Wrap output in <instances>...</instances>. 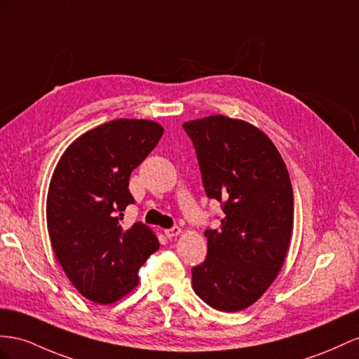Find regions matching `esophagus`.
Wrapping results in <instances>:
<instances>
[{"label": "esophagus", "instance_id": "obj_1", "mask_svg": "<svg viewBox=\"0 0 359 359\" xmlns=\"http://www.w3.org/2000/svg\"><path fill=\"white\" fill-rule=\"evenodd\" d=\"M182 233V229L180 227H171V229H165L163 231V235L167 236V238H172V236H177V235H180Z\"/></svg>", "mask_w": 359, "mask_h": 359}]
</instances>
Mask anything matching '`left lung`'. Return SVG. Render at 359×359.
Returning a JSON list of instances; mask_svg holds the SVG:
<instances>
[{"instance_id":"1","label":"left lung","mask_w":359,"mask_h":359,"mask_svg":"<svg viewBox=\"0 0 359 359\" xmlns=\"http://www.w3.org/2000/svg\"><path fill=\"white\" fill-rule=\"evenodd\" d=\"M196 147L206 196L223 203L218 231L192 288L209 306H252L278 278L294 223L290 174L270 137L244 119L210 115L183 124Z\"/></svg>"}]
</instances>
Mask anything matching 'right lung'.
<instances>
[{
  "mask_svg": "<svg viewBox=\"0 0 359 359\" xmlns=\"http://www.w3.org/2000/svg\"><path fill=\"white\" fill-rule=\"evenodd\" d=\"M163 127L119 118L80 135L54 168L47 196V227L54 256L74 288L109 305L140 283V269L159 241L149 226L119 224L133 203L132 171L158 145Z\"/></svg>",
  "mask_w": 359,
  "mask_h": 359,
  "instance_id": "add662e5",
  "label": "right lung"
}]
</instances>
